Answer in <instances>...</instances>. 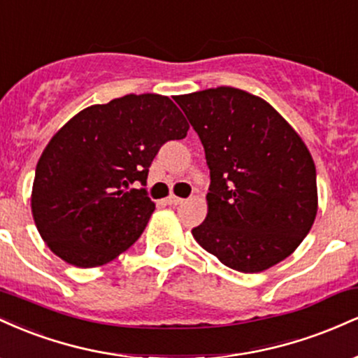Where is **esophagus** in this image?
I'll return each instance as SVG.
<instances>
[{
	"label": "esophagus",
	"mask_w": 358,
	"mask_h": 358,
	"mask_svg": "<svg viewBox=\"0 0 358 358\" xmlns=\"http://www.w3.org/2000/svg\"><path fill=\"white\" fill-rule=\"evenodd\" d=\"M183 202H185V200L180 199V196H176V195L166 196V203H168V205H182Z\"/></svg>",
	"instance_id": "esophagus-1"
}]
</instances>
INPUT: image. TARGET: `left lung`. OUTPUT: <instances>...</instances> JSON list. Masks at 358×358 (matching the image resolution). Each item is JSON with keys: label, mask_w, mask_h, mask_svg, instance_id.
Returning <instances> with one entry per match:
<instances>
[{"label": "left lung", "mask_w": 358, "mask_h": 358, "mask_svg": "<svg viewBox=\"0 0 358 358\" xmlns=\"http://www.w3.org/2000/svg\"><path fill=\"white\" fill-rule=\"evenodd\" d=\"M210 170L207 217L193 239L227 268L261 273L296 250L318 212L316 168L281 114L220 85L176 96Z\"/></svg>", "instance_id": "1"}]
</instances>
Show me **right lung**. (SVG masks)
<instances>
[{
  "label": "right lung",
  "instance_id": "add662e5",
  "mask_svg": "<svg viewBox=\"0 0 358 358\" xmlns=\"http://www.w3.org/2000/svg\"><path fill=\"white\" fill-rule=\"evenodd\" d=\"M188 122L159 94H127L82 109L53 134L36 163L31 213L55 256L97 268L139 239L155 203L145 188L163 143L187 136Z\"/></svg>",
  "mask_w": 358,
  "mask_h": 358
}]
</instances>
